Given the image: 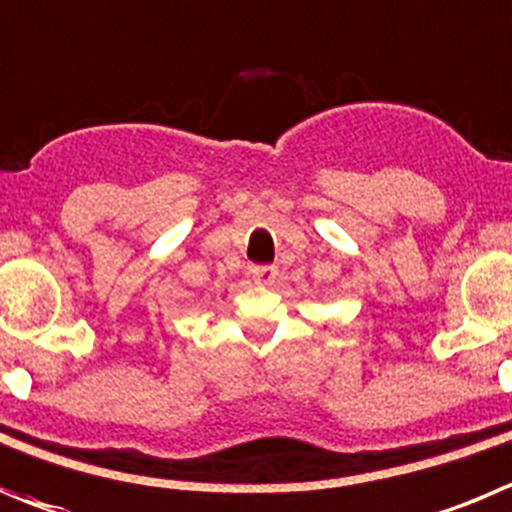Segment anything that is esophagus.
Here are the masks:
<instances>
[{
	"label": "esophagus",
	"instance_id": "esophagus-1",
	"mask_svg": "<svg viewBox=\"0 0 512 512\" xmlns=\"http://www.w3.org/2000/svg\"><path fill=\"white\" fill-rule=\"evenodd\" d=\"M251 276L256 284H274L276 276H279V269L276 266H251Z\"/></svg>",
	"mask_w": 512,
	"mask_h": 512
}]
</instances>
